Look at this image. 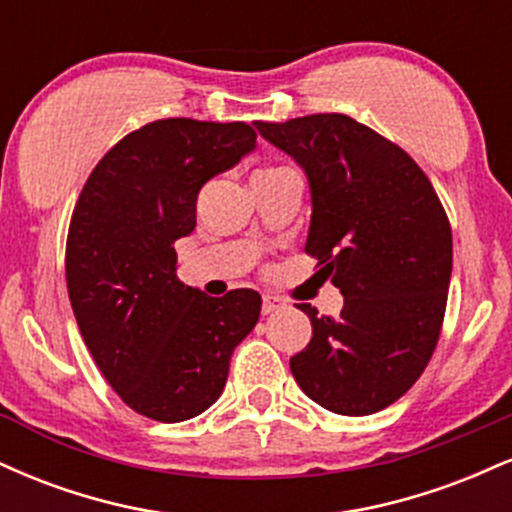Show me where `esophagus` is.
I'll return each mask as SVG.
<instances>
[{"label": "esophagus", "mask_w": 512, "mask_h": 512, "mask_svg": "<svg viewBox=\"0 0 512 512\" xmlns=\"http://www.w3.org/2000/svg\"><path fill=\"white\" fill-rule=\"evenodd\" d=\"M279 308H284V301H281V298H274V296H264L262 298V313L264 315L276 313Z\"/></svg>", "instance_id": "obj_1"}]
</instances>
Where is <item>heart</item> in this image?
<instances>
[{
	"label": "heart",
	"mask_w": 512,
	"mask_h": 512,
	"mask_svg": "<svg viewBox=\"0 0 512 512\" xmlns=\"http://www.w3.org/2000/svg\"><path fill=\"white\" fill-rule=\"evenodd\" d=\"M281 170H286V168H267V170H257V173H255V175H252V178H267V175L281 173Z\"/></svg>",
	"instance_id": "b5f03b06"
}]
</instances>
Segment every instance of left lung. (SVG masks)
<instances>
[{"label": "left lung", "instance_id": "1", "mask_svg": "<svg viewBox=\"0 0 512 512\" xmlns=\"http://www.w3.org/2000/svg\"><path fill=\"white\" fill-rule=\"evenodd\" d=\"M303 168L310 187L305 252L342 291L337 317H310L291 358L301 390L342 416L390 407L424 373L443 325L452 233L426 173L407 151L339 113L255 122Z\"/></svg>", "mask_w": 512, "mask_h": 512}]
</instances>
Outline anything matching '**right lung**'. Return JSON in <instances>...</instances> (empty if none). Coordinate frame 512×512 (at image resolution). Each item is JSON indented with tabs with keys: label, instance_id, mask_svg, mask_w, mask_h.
<instances>
[{
	"label": "right lung",
	"instance_id": "1",
	"mask_svg": "<svg viewBox=\"0 0 512 512\" xmlns=\"http://www.w3.org/2000/svg\"><path fill=\"white\" fill-rule=\"evenodd\" d=\"M245 122L170 117L127 134L88 175L67 238L76 325L127 407L163 424L221 397L236 346L255 330L262 298H223L182 284L175 240L197 226V195L255 151Z\"/></svg>",
	"mask_w": 512,
	"mask_h": 512
}]
</instances>
